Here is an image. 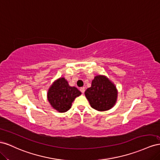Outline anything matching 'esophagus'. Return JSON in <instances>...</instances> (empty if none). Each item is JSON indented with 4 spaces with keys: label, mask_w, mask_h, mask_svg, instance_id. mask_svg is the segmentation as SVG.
<instances>
[{
    "label": "esophagus",
    "mask_w": 160,
    "mask_h": 160,
    "mask_svg": "<svg viewBox=\"0 0 160 160\" xmlns=\"http://www.w3.org/2000/svg\"><path fill=\"white\" fill-rule=\"evenodd\" d=\"M80 90L81 91L82 93H84V92H85V88H84V87H81V88H80Z\"/></svg>",
    "instance_id": "34e87169"
}]
</instances>
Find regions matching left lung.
Masks as SVG:
<instances>
[{
	"instance_id": "8db88e82",
	"label": "left lung",
	"mask_w": 160,
	"mask_h": 160,
	"mask_svg": "<svg viewBox=\"0 0 160 160\" xmlns=\"http://www.w3.org/2000/svg\"><path fill=\"white\" fill-rule=\"evenodd\" d=\"M90 106L97 111H107L116 102L117 91L116 87L107 78L97 76L92 82L91 87L85 92Z\"/></svg>"
}]
</instances>
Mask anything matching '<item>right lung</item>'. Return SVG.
I'll list each match as a JSON object with an SVG mask.
<instances>
[{
    "label": "right lung",
    "mask_w": 160,
    "mask_h": 160,
    "mask_svg": "<svg viewBox=\"0 0 160 160\" xmlns=\"http://www.w3.org/2000/svg\"><path fill=\"white\" fill-rule=\"evenodd\" d=\"M81 92L76 87H72L63 78L58 79L50 87L48 98L51 105L58 111L63 112L69 110L76 97H79Z\"/></svg>",
    "instance_id": "right-lung-1"
}]
</instances>
